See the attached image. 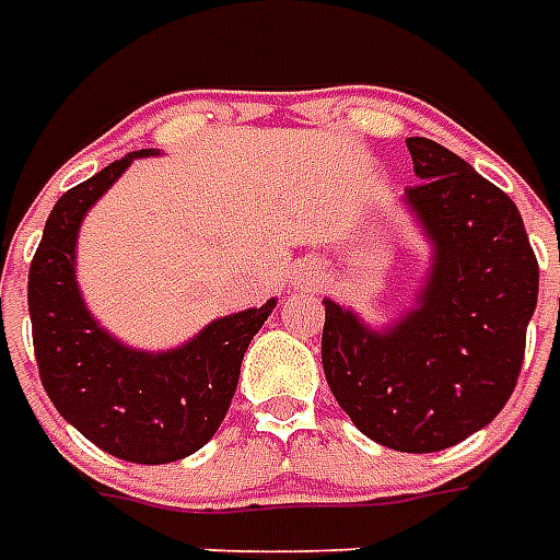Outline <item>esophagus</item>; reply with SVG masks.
<instances>
[{
  "instance_id": "obj_1",
  "label": "esophagus",
  "mask_w": 560,
  "mask_h": 560,
  "mask_svg": "<svg viewBox=\"0 0 560 560\" xmlns=\"http://www.w3.org/2000/svg\"><path fill=\"white\" fill-rule=\"evenodd\" d=\"M320 284V269L317 267H300V272L293 276V288H317Z\"/></svg>"
}]
</instances>
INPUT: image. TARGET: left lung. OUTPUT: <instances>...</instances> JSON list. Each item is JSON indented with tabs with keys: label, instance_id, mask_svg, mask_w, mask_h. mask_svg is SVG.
Returning <instances> with one entry per match:
<instances>
[{
	"label": "left lung",
	"instance_id": "obj_1",
	"mask_svg": "<svg viewBox=\"0 0 560 560\" xmlns=\"http://www.w3.org/2000/svg\"><path fill=\"white\" fill-rule=\"evenodd\" d=\"M420 183L405 191L429 269L413 305L372 327L324 300V375L351 422L381 446L438 453L480 432L516 387L540 267L516 203L468 161L408 138Z\"/></svg>",
	"mask_w": 560,
	"mask_h": 560
}]
</instances>
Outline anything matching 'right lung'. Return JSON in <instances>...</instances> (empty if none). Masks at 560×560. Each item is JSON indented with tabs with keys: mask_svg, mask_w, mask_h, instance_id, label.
<instances>
[{
	"mask_svg": "<svg viewBox=\"0 0 560 560\" xmlns=\"http://www.w3.org/2000/svg\"><path fill=\"white\" fill-rule=\"evenodd\" d=\"M149 155L159 152H128L56 200L32 257L30 317L42 384L56 411L110 456L167 465L219 432L248 341L279 300L215 317L167 351L131 348L98 324L80 293V224L131 161Z\"/></svg>",
	"mask_w": 560,
	"mask_h": 560,
	"instance_id": "add662e5",
	"label": "right lung"
}]
</instances>
